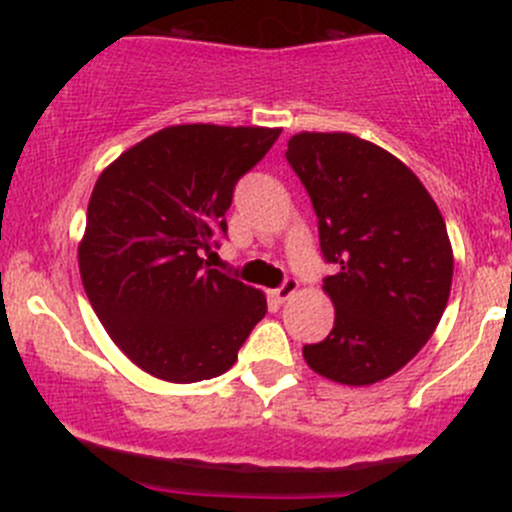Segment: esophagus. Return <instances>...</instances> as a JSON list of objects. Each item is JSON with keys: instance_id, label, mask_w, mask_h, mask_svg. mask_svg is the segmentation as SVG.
Instances as JSON below:
<instances>
[{"instance_id": "34e87169", "label": "esophagus", "mask_w": 512, "mask_h": 512, "mask_svg": "<svg viewBox=\"0 0 512 512\" xmlns=\"http://www.w3.org/2000/svg\"><path fill=\"white\" fill-rule=\"evenodd\" d=\"M294 292H297V280H294V277H287V280L282 282L275 292H272V297H275V302L282 304V302H287Z\"/></svg>"}]
</instances>
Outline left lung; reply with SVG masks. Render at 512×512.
<instances>
[{"label":"left lung","instance_id":"1","mask_svg":"<svg viewBox=\"0 0 512 512\" xmlns=\"http://www.w3.org/2000/svg\"><path fill=\"white\" fill-rule=\"evenodd\" d=\"M285 158L334 265L324 277L334 327L304 344V359L339 384H376L409 364L441 322L453 280L446 223L399 158L352 133H297Z\"/></svg>","mask_w":512,"mask_h":512}]
</instances>
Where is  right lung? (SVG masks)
I'll list each match as a JSON object with an SVG mask.
<instances>
[{
  "mask_svg": "<svg viewBox=\"0 0 512 512\" xmlns=\"http://www.w3.org/2000/svg\"><path fill=\"white\" fill-rule=\"evenodd\" d=\"M280 128L170 126L128 148L96 180L79 270L116 347L173 384L213 379L267 314L265 294L215 270L237 180Z\"/></svg>",
  "mask_w": 512,
  "mask_h": 512,
  "instance_id": "1",
  "label": "right lung"
}]
</instances>
